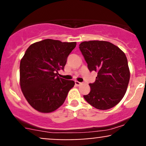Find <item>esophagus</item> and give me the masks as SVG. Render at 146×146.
<instances>
[{"mask_svg": "<svg viewBox=\"0 0 146 146\" xmlns=\"http://www.w3.org/2000/svg\"><path fill=\"white\" fill-rule=\"evenodd\" d=\"M75 85H76V86H80V85H81L82 84V82H78V81H75Z\"/></svg>", "mask_w": 146, "mask_h": 146, "instance_id": "1", "label": "esophagus"}]
</instances>
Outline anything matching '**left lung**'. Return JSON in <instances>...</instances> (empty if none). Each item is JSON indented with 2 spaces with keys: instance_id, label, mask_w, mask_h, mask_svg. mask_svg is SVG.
<instances>
[{
  "instance_id": "obj_1",
  "label": "left lung",
  "mask_w": 146,
  "mask_h": 146,
  "mask_svg": "<svg viewBox=\"0 0 146 146\" xmlns=\"http://www.w3.org/2000/svg\"><path fill=\"white\" fill-rule=\"evenodd\" d=\"M79 48L89 71L98 72L95 82L89 84L90 93L84 98L97 109L113 108L123 98L130 80L125 53L107 41H84Z\"/></svg>"
}]
</instances>
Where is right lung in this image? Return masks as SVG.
I'll use <instances>...</instances> for the list:
<instances>
[{
	"label": "right lung",
	"instance_id": "1",
	"mask_svg": "<svg viewBox=\"0 0 146 146\" xmlns=\"http://www.w3.org/2000/svg\"><path fill=\"white\" fill-rule=\"evenodd\" d=\"M76 42L46 39L31 44L20 64V85L25 99L35 110L55 111L74 86L73 80L58 76Z\"/></svg>",
	"mask_w": 146,
	"mask_h": 146
}]
</instances>
